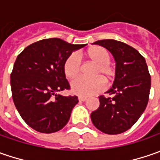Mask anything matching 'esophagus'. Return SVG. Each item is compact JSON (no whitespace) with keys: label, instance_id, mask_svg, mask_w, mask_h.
I'll use <instances>...</instances> for the list:
<instances>
[{"label":"esophagus","instance_id":"34e87169","mask_svg":"<svg viewBox=\"0 0 160 160\" xmlns=\"http://www.w3.org/2000/svg\"><path fill=\"white\" fill-rule=\"evenodd\" d=\"M78 100H79V102H85L87 100V98L86 97H83V96H79L78 97Z\"/></svg>","mask_w":160,"mask_h":160}]
</instances>
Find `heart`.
<instances>
[{
	"label": "heart",
	"instance_id": "heart-1",
	"mask_svg": "<svg viewBox=\"0 0 160 160\" xmlns=\"http://www.w3.org/2000/svg\"><path fill=\"white\" fill-rule=\"evenodd\" d=\"M84 56L88 58L92 63L96 64L93 70V77H97L92 79L78 78L71 84V90L73 93L80 96H91L96 94L105 87L104 80L107 83H110L115 77V68L110 62V53L107 49L102 46H92L89 48ZM63 71L65 77L69 80H73L77 77L81 71V62L77 55L71 54L65 60L63 65Z\"/></svg>",
	"mask_w": 160,
	"mask_h": 160
}]
</instances>
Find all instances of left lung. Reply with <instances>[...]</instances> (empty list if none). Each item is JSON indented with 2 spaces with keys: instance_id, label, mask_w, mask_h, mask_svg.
Segmentation results:
<instances>
[{
  "instance_id": "left-lung-1",
  "label": "left lung",
  "mask_w": 160,
  "mask_h": 160,
  "mask_svg": "<svg viewBox=\"0 0 160 160\" xmlns=\"http://www.w3.org/2000/svg\"><path fill=\"white\" fill-rule=\"evenodd\" d=\"M106 48L116 60V77L107 92L112 98L99 97L100 107L91 114L97 129L108 134H118L131 128L147 107L151 76L145 58L132 46L107 39L93 42Z\"/></svg>"
}]
</instances>
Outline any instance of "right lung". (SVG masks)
I'll list each match as a JSON object with an SVG mask.
<instances>
[{
	"label": "right lung",
	"mask_w": 160,
	"mask_h": 160,
	"mask_svg": "<svg viewBox=\"0 0 160 160\" xmlns=\"http://www.w3.org/2000/svg\"><path fill=\"white\" fill-rule=\"evenodd\" d=\"M85 45L43 39L18 56L10 75L12 99L23 120L35 131L52 133L68 124L78 99L57 94L70 88L63 65L74 51Z\"/></svg>",
	"instance_id": "1"
}]
</instances>
